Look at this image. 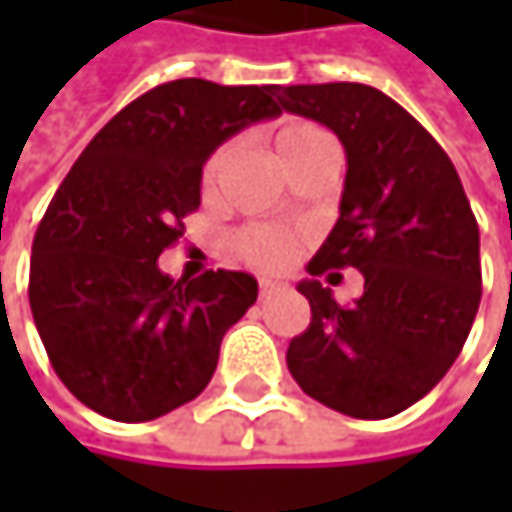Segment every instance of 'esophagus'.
<instances>
[{"label":"esophagus","mask_w":512,"mask_h":512,"mask_svg":"<svg viewBox=\"0 0 512 512\" xmlns=\"http://www.w3.org/2000/svg\"><path fill=\"white\" fill-rule=\"evenodd\" d=\"M281 290H284L281 281H272V278H263V281H260V296H263V299H269V296H275V293H281Z\"/></svg>","instance_id":"obj_1"}]
</instances>
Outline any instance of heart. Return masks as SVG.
Wrapping results in <instances>:
<instances>
[{"mask_svg":"<svg viewBox=\"0 0 512 512\" xmlns=\"http://www.w3.org/2000/svg\"><path fill=\"white\" fill-rule=\"evenodd\" d=\"M275 148H278V154L284 159V165L290 168L299 159H308V156L320 154L326 148H335V145H332V136L323 127L311 124V121H284L275 130ZM228 154H231V148L222 145L219 151H213V156L204 162L201 186L207 192L219 183V174H222V168L228 162ZM237 249L257 269H284L296 257V240L287 231H281V228L257 225V228H246L237 237Z\"/></svg>","mask_w":512,"mask_h":512,"instance_id":"b5f03b06","label":"heart"}]
</instances>
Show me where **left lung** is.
Masks as SVG:
<instances>
[{
  "label": "left lung",
  "instance_id": "obj_1",
  "mask_svg": "<svg viewBox=\"0 0 512 512\" xmlns=\"http://www.w3.org/2000/svg\"><path fill=\"white\" fill-rule=\"evenodd\" d=\"M284 112L329 127L347 154L341 216L308 272L356 266L364 293L338 305L299 281L311 326L287 347L299 388L350 418L418 403L451 370L480 305V231L439 142L388 94L358 82L275 85Z\"/></svg>",
  "mask_w": 512,
  "mask_h": 512
}]
</instances>
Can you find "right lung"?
<instances>
[{"label": "right lung", "mask_w": 512, "mask_h": 512, "mask_svg": "<svg viewBox=\"0 0 512 512\" xmlns=\"http://www.w3.org/2000/svg\"><path fill=\"white\" fill-rule=\"evenodd\" d=\"M272 91L207 79L156 85L88 142L52 195L32 243L29 305L58 379L88 409L154 421L213 379L257 281L231 269L174 281L156 260L198 210L210 154L281 115Z\"/></svg>", "instance_id": "add662e5"}]
</instances>
